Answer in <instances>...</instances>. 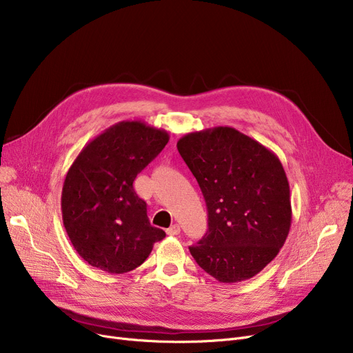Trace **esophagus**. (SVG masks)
<instances>
[{
  "label": "esophagus",
  "instance_id": "obj_1",
  "mask_svg": "<svg viewBox=\"0 0 353 353\" xmlns=\"http://www.w3.org/2000/svg\"><path fill=\"white\" fill-rule=\"evenodd\" d=\"M179 233H180V226L177 223L167 229V234H169V236H177Z\"/></svg>",
  "mask_w": 353,
  "mask_h": 353
}]
</instances>
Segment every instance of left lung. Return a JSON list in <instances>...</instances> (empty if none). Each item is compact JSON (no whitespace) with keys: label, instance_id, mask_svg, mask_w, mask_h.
<instances>
[{"label":"left lung","instance_id":"obj_1","mask_svg":"<svg viewBox=\"0 0 353 353\" xmlns=\"http://www.w3.org/2000/svg\"><path fill=\"white\" fill-rule=\"evenodd\" d=\"M177 150L208 206L209 229L189 248L192 256L219 282L250 279L277 256L290 230V190L279 157L232 127L189 133Z\"/></svg>","mask_w":353,"mask_h":353}]
</instances>
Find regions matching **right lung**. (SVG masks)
I'll list each match as a JSON object with an SVG mask.
<instances>
[{
	"instance_id": "add662e5",
	"label": "right lung",
	"mask_w": 353,
	"mask_h": 353,
	"mask_svg": "<svg viewBox=\"0 0 353 353\" xmlns=\"http://www.w3.org/2000/svg\"><path fill=\"white\" fill-rule=\"evenodd\" d=\"M169 139L165 130L143 121H120L92 139L71 164L61 193L63 223L88 265L111 274L130 272L165 237L148 221L133 181Z\"/></svg>"
}]
</instances>
